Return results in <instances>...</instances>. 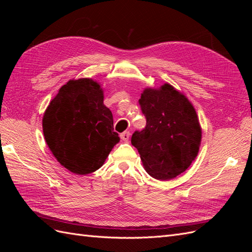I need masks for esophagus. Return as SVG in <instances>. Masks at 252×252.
I'll return each instance as SVG.
<instances>
[{
    "label": "esophagus",
    "instance_id": "obj_1",
    "mask_svg": "<svg viewBox=\"0 0 252 252\" xmlns=\"http://www.w3.org/2000/svg\"><path fill=\"white\" fill-rule=\"evenodd\" d=\"M129 136H130V132L129 131H124L123 133H121V139L123 141H128Z\"/></svg>",
    "mask_w": 252,
    "mask_h": 252
}]
</instances>
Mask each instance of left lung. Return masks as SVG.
I'll use <instances>...</instances> for the list:
<instances>
[{"mask_svg": "<svg viewBox=\"0 0 252 252\" xmlns=\"http://www.w3.org/2000/svg\"><path fill=\"white\" fill-rule=\"evenodd\" d=\"M139 104L146 127L133 132L131 144L152 178H175L191 165L199 152L202 130L193 106L169 84L145 89Z\"/></svg>", "mask_w": 252, "mask_h": 252, "instance_id": "obj_1", "label": "left lung"}]
</instances>
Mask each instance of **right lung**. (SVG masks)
<instances>
[{
  "label": "right lung",
  "instance_id": "right-lung-1",
  "mask_svg": "<svg viewBox=\"0 0 252 252\" xmlns=\"http://www.w3.org/2000/svg\"><path fill=\"white\" fill-rule=\"evenodd\" d=\"M103 101L96 82L70 80L44 113L45 141L58 162L73 173L97 170L120 141L113 131L112 113Z\"/></svg>",
  "mask_w": 252,
  "mask_h": 252
}]
</instances>
